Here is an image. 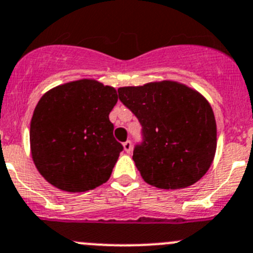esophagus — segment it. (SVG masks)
Here are the masks:
<instances>
[{
  "mask_svg": "<svg viewBox=\"0 0 253 253\" xmlns=\"http://www.w3.org/2000/svg\"><path fill=\"white\" fill-rule=\"evenodd\" d=\"M124 148H125V152H127V153H131V149H132L131 141L124 142Z\"/></svg>",
  "mask_w": 253,
  "mask_h": 253,
  "instance_id": "1",
  "label": "esophagus"
}]
</instances>
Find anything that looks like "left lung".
Segmentation results:
<instances>
[{"label": "left lung", "mask_w": 253, "mask_h": 253, "mask_svg": "<svg viewBox=\"0 0 253 253\" xmlns=\"http://www.w3.org/2000/svg\"><path fill=\"white\" fill-rule=\"evenodd\" d=\"M117 92L142 126L133 161L144 181L161 189L197 183L216 151V122L209 102L175 82L120 87Z\"/></svg>", "instance_id": "8db88e82"}]
</instances>
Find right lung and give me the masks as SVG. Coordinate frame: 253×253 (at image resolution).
I'll return each instance as SVG.
<instances>
[{
    "label": "right lung",
    "mask_w": 253,
    "mask_h": 253,
    "mask_svg": "<svg viewBox=\"0 0 253 253\" xmlns=\"http://www.w3.org/2000/svg\"><path fill=\"white\" fill-rule=\"evenodd\" d=\"M116 90L95 80L60 85L42 96L31 121L32 158L39 173L70 193L109 180L124 147L109 119Z\"/></svg>",
    "instance_id": "obj_1"
}]
</instances>
